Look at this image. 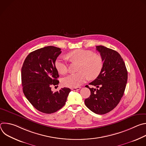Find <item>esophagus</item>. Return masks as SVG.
<instances>
[{
  "label": "esophagus",
  "instance_id": "1",
  "mask_svg": "<svg viewBox=\"0 0 146 146\" xmlns=\"http://www.w3.org/2000/svg\"><path fill=\"white\" fill-rule=\"evenodd\" d=\"M81 88V87H77V88H72L71 90H73V91H77V90H79Z\"/></svg>",
  "mask_w": 146,
  "mask_h": 146
}]
</instances>
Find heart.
<instances>
[{
	"instance_id": "heart-1",
	"label": "heart",
	"mask_w": 146,
	"mask_h": 146,
	"mask_svg": "<svg viewBox=\"0 0 146 146\" xmlns=\"http://www.w3.org/2000/svg\"><path fill=\"white\" fill-rule=\"evenodd\" d=\"M66 58L72 62L80 63L79 72L69 74L62 78V82L64 86L69 88L79 87L88 80V78L95 79L99 76L103 68V62L100 56L93 54L88 50L78 49L66 55ZM56 70L62 74L68 72L66 62L61 58H57L54 62Z\"/></svg>"
}]
</instances>
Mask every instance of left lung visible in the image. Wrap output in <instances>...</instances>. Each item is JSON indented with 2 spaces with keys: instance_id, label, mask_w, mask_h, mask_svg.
Masks as SVG:
<instances>
[{
  "instance_id": "left-lung-1",
  "label": "left lung",
  "mask_w": 146,
  "mask_h": 146,
  "mask_svg": "<svg viewBox=\"0 0 146 146\" xmlns=\"http://www.w3.org/2000/svg\"><path fill=\"white\" fill-rule=\"evenodd\" d=\"M96 47L100 52L103 66L99 76L89 84L96 88H90L86 86L91 91V95L84 102L92 112L105 114L113 110L121 99L126 87L128 72L118 52L103 46Z\"/></svg>"
}]
</instances>
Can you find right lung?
Returning a JSON list of instances; mask_svg holds the SVG:
<instances>
[{"instance_id":"add662e5","label":"right lung","mask_w":146,"mask_h":146,"mask_svg":"<svg viewBox=\"0 0 146 146\" xmlns=\"http://www.w3.org/2000/svg\"><path fill=\"white\" fill-rule=\"evenodd\" d=\"M60 50L56 47L47 46L32 51L25 58L21 69L25 96L35 109L46 114L60 109L71 91L65 87L55 92L51 91V86L59 82L54 62Z\"/></svg>"}]
</instances>
